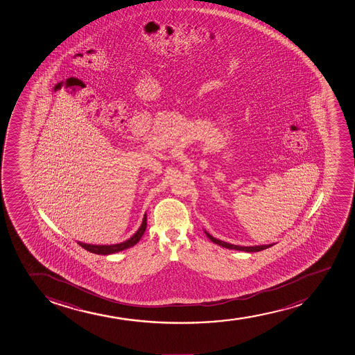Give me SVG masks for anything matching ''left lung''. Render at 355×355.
I'll use <instances>...</instances> for the list:
<instances>
[{
    "mask_svg": "<svg viewBox=\"0 0 355 355\" xmlns=\"http://www.w3.org/2000/svg\"><path fill=\"white\" fill-rule=\"evenodd\" d=\"M204 232H205L207 238L210 239L211 241H214V244L219 245V246H223V248H230V250H236V251H244V252H259L263 251V250H266V248H271L275 244H268V245H256V246H239V245H233L229 244V243H225V241H219L217 238H214V236H211L210 233L207 232L204 230Z\"/></svg>",
    "mask_w": 355,
    "mask_h": 355,
    "instance_id": "1",
    "label": "left lung"
}]
</instances>
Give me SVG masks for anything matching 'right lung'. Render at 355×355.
Here are the masks:
<instances>
[{
    "instance_id": "right-lung-1",
    "label": "right lung",
    "mask_w": 355,
    "mask_h": 355,
    "mask_svg": "<svg viewBox=\"0 0 355 355\" xmlns=\"http://www.w3.org/2000/svg\"><path fill=\"white\" fill-rule=\"evenodd\" d=\"M145 230H146V214L143 217V221H141L139 229L136 231L134 236L129 238L128 241L119 243V244L114 245H92V244H84L80 241H77V244H80L82 248H85L87 251L95 253V254H103V256H107V254H112V253H117V252L123 251L126 248H132L135 245L137 244L138 241H141V236L144 234Z\"/></svg>"
}]
</instances>
